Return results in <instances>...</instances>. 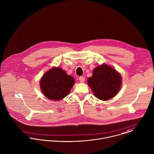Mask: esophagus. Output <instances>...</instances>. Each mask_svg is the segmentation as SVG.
Returning <instances> with one entry per match:
<instances>
[{"mask_svg":"<svg viewBox=\"0 0 154 154\" xmlns=\"http://www.w3.org/2000/svg\"><path fill=\"white\" fill-rule=\"evenodd\" d=\"M79 81L80 83H84L85 81V78L83 76H81L79 77Z\"/></svg>","mask_w":154,"mask_h":154,"instance_id":"1","label":"esophagus"}]
</instances>
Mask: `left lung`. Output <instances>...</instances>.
Here are the masks:
<instances>
[{
  "instance_id": "1",
  "label": "left lung",
  "mask_w": 154,
  "mask_h": 154,
  "mask_svg": "<svg viewBox=\"0 0 154 154\" xmlns=\"http://www.w3.org/2000/svg\"><path fill=\"white\" fill-rule=\"evenodd\" d=\"M87 83L97 99L107 100L119 92L122 77L115 69L103 64L94 69L93 75L87 79Z\"/></svg>"
}]
</instances>
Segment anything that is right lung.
Instances as JSON below:
<instances>
[{
  "instance_id": "right-lung-1",
  "label": "right lung",
  "mask_w": 154,
  "mask_h": 154,
  "mask_svg": "<svg viewBox=\"0 0 154 154\" xmlns=\"http://www.w3.org/2000/svg\"><path fill=\"white\" fill-rule=\"evenodd\" d=\"M63 69L53 67L41 79L40 87L45 97L52 100H60L67 96L75 82Z\"/></svg>"
}]
</instances>
